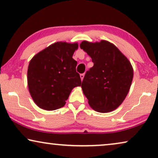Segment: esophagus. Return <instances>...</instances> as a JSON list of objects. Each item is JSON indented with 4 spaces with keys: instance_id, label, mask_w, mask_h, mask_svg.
<instances>
[{
    "instance_id": "1",
    "label": "esophagus",
    "mask_w": 158,
    "mask_h": 158,
    "mask_svg": "<svg viewBox=\"0 0 158 158\" xmlns=\"http://www.w3.org/2000/svg\"><path fill=\"white\" fill-rule=\"evenodd\" d=\"M80 76H81V78L82 81H83V78H84V76H85V74H84V73H82V74L80 75Z\"/></svg>"
}]
</instances>
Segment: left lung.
Returning a JSON list of instances; mask_svg holds the SVG:
<instances>
[{
  "mask_svg": "<svg viewBox=\"0 0 158 158\" xmlns=\"http://www.w3.org/2000/svg\"><path fill=\"white\" fill-rule=\"evenodd\" d=\"M80 47L94 64L86 72L81 85L90 106L101 113L114 111L122 104L130 88L134 75L130 62L107 41H83Z\"/></svg>",
  "mask_w": 158,
  "mask_h": 158,
  "instance_id": "left-lung-1",
  "label": "left lung"
}]
</instances>
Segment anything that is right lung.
I'll return each mask as SVG.
<instances>
[{
  "label": "right lung",
  "instance_id": "right-lung-1",
  "mask_svg": "<svg viewBox=\"0 0 158 158\" xmlns=\"http://www.w3.org/2000/svg\"><path fill=\"white\" fill-rule=\"evenodd\" d=\"M77 43L56 42L34 56L27 72L28 87L31 98L41 109L52 111L63 107L71 90L81 86L73 58Z\"/></svg>",
  "mask_w": 158,
  "mask_h": 158
}]
</instances>
